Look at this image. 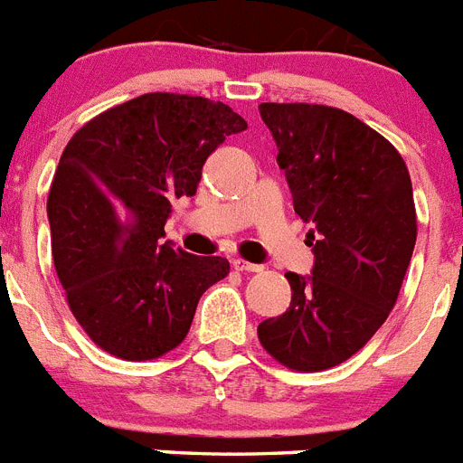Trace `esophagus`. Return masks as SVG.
Returning a JSON list of instances; mask_svg holds the SVG:
<instances>
[{
    "mask_svg": "<svg viewBox=\"0 0 463 463\" xmlns=\"http://www.w3.org/2000/svg\"><path fill=\"white\" fill-rule=\"evenodd\" d=\"M232 267H234L236 271H248V273H260L261 271L260 264H252V261L243 260V257H234V260H232Z\"/></svg>",
    "mask_w": 463,
    "mask_h": 463,
    "instance_id": "esophagus-1",
    "label": "esophagus"
}]
</instances>
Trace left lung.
I'll return each instance as SVG.
<instances>
[{
    "label": "left lung",
    "mask_w": 463,
    "mask_h": 463,
    "mask_svg": "<svg viewBox=\"0 0 463 463\" xmlns=\"http://www.w3.org/2000/svg\"><path fill=\"white\" fill-rule=\"evenodd\" d=\"M294 213L313 222V276L285 273L292 301L257 326L292 371H326L359 353L399 298L417 239L411 174L383 134L325 104H260Z\"/></svg>",
    "instance_id": "left-lung-1"
}]
</instances>
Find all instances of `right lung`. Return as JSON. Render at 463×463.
Wrapping results in <instances>:
<instances>
[{
    "instance_id": "add662e5",
    "label": "right lung",
    "mask_w": 463,
    "mask_h": 463,
    "mask_svg": "<svg viewBox=\"0 0 463 463\" xmlns=\"http://www.w3.org/2000/svg\"><path fill=\"white\" fill-rule=\"evenodd\" d=\"M248 122L222 101L148 92L104 110L67 143L51 194L52 261L90 341L148 362L185 341L224 257L162 241L171 203L192 196L208 155Z\"/></svg>"
}]
</instances>
